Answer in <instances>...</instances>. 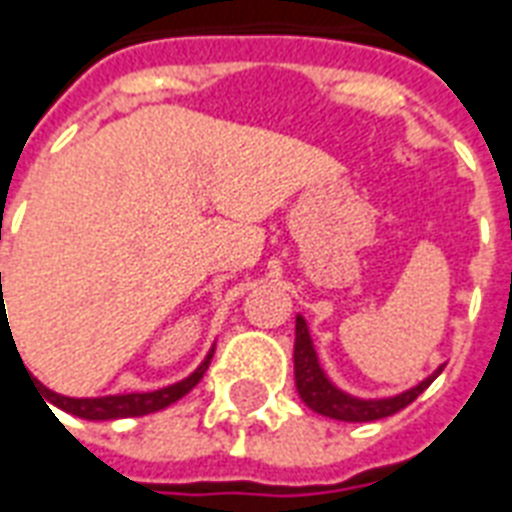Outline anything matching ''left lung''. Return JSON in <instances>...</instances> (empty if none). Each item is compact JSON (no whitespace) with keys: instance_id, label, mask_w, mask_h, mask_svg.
Returning a JSON list of instances; mask_svg holds the SVG:
<instances>
[{"instance_id":"8db88e82","label":"left lung","mask_w":512,"mask_h":512,"mask_svg":"<svg viewBox=\"0 0 512 512\" xmlns=\"http://www.w3.org/2000/svg\"><path fill=\"white\" fill-rule=\"evenodd\" d=\"M295 386H298L300 400L311 408V411L322 413L327 419L338 421H376L386 419L392 413L403 411L405 405H411L416 397L427 389L435 378L440 376V365L432 376H427L419 386H413L403 395L384 397V400H360V397H351L346 392H341L338 386L325 376V370L319 365L317 349H314V341L308 335L306 319H295Z\"/></svg>"}]
</instances>
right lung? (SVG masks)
I'll return each instance as SVG.
<instances>
[{"instance_id":"1","label":"right lung","mask_w":512,"mask_h":512,"mask_svg":"<svg viewBox=\"0 0 512 512\" xmlns=\"http://www.w3.org/2000/svg\"><path fill=\"white\" fill-rule=\"evenodd\" d=\"M2 276V273H0ZM214 349L206 354V360L198 365V368L190 373L187 378L177 381V384L163 386V389H155V392H131V395H107V397H64L50 392L48 386L39 384V392L48 400L50 405H56L61 411L72 413V416H80V419L88 421H107V419H128V416H144V413H155L169 408L171 403H177L179 397H185L190 389H193L201 378H204L209 362H212Z\"/></svg>"}]
</instances>
